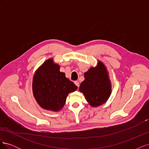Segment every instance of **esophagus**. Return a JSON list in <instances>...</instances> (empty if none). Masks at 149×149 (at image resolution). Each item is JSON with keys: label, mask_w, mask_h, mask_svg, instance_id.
<instances>
[{"label": "esophagus", "mask_w": 149, "mask_h": 149, "mask_svg": "<svg viewBox=\"0 0 149 149\" xmlns=\"http://www.w3.org/2000/svg\"><path fill=\"white\" fill-rule=\"evenodd\" d=\"M74 84H75L76 86H77L78 87H79V82H78V81H74Z\"/></svg>", "instance_id": "1"}]
</instances>
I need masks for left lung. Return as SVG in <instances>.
<instances>
[{
	"mask_svg": "<svg viewBox=\"0 0 149 149\" xmlns=\"http://www.w3.org/2000/svg\"><path fill=\"white\" fill-rule=\"evenodd\" d=\"M84 81L81 83L79 91L91 106L104 103L111 95V88L104 65L99 62L97 67L91 68L84 74Z\"/></svg>",
	"mask_w": 149,
	"mask_h": 149,
	"instance_id": "8db88e82",
	"label": "left lung"
}]
</instances>
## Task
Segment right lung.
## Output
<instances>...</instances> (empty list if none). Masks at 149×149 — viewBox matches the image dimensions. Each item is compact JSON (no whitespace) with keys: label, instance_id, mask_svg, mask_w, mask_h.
I'll return each mask as SVG.
<instances>
[{"label":"right lung","instance_id":"right-lung-1","mask_svg":"<svg viewBox=\"0 0 149 149\" xmlns=\"http://www.w3.org/2000/svg\"><path fill=\"white\" fill-rule=\"evenodd\" d=\"M33 96L43 109L60 111L68 94L78 87L60 71V66L52 59L47 60L36 71L33 79Z\"/></svg>","mask_w":149,"mask_h":149}]
</instances>
